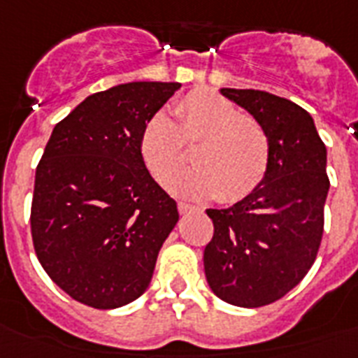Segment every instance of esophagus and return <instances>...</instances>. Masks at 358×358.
<instances>
[{
	"mask_svg": "<svg viewBox=\"0 0 358 358\" xmlns=\"http://www.w3.org/2000/svg\"><path fill=\"white\" fill-rule=\"evenodd\" d=\"M178 210L180 213H189L195 210V206H193V204H187V202H178Z\"/></svg>",
	"mask_w": 358,
	"mask_h": 358,
	"instance_id": "obj_1",
	"label": "esophagus"
}]
</instances>
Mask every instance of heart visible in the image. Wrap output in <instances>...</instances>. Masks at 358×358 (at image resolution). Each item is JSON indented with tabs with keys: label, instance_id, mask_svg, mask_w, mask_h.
<instances>
[{
	"label": "heart",
	"instance_id": "1",
	"mask_svg": "<svg viewBox=\"0 0 358 358\" xmlns=\"http://www.w3.org/2000/svg\"><path fill=\"white\" fill-rule=\"evenodd\" d=\"M167 113L152 115L139 137V152L148 173L167 184L185 163L184 143L196 146L193 171L173 180L178 195L232 204L260 185L269 165V135L256 122L215 92L193 91Z\"/></svg>",
	"mask_w": 358,
	"mask_h": 358
}]
</instances>
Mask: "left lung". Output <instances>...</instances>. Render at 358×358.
<instances>
[{"mask_svg": "<svg viewBox=\"0 0 358 358\" xmlns=\"http://www.w3.org/2000/svg\"><path fill=\"white\" fill-rule=\"evenodd\" d=\"M269 135V165L250 195L206 210L213 238L204 273L219 299L258 308L286 295L316 260L327 201V148L308 111L255 89H221Z\"/></svg>", "mask_w": 358, "mask_h": 358, "instance_id": "1", "label": "left lung"}]
</instances>
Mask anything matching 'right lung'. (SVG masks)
Returning <instances> with one entry per match:
<instances>
[{
    "mask_svg": "<svg viewBox=\"0 0 358 358\" xmlns=\"http://www.w3.org/2000/svg\"><path fill=\"white\" fill-rule=\"evenodd\" d=\"M180 83L131 81L94 92L52 131L36 167L31 234L53 282L111 310L145 294L178 223L176 202L139 152L146 120Z\"/></svg>",
    "mask_w": 358,
    "mask_h": 358,
    "instance_id": "1",
    "label": "right lung"
}]
</instances>
